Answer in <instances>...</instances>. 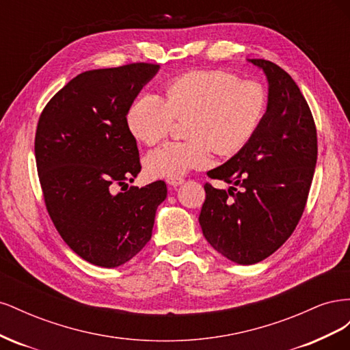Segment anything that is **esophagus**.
Returning <instances> with one entry per match:
<instances>
[{
  "label": "esophagus",
  "mask_w": 350,
  "mask_h": 350,
  "mask_svg": "<svg viewBox=\"0 0 350 350\" xmlns=\"http://www.w3.org/2000/svg\"><path fill=\"white\" fill-rule=\"evenodd\" d=\"M183 183H184L183 178H167V179H166V184H167L169 187H172V188H175V187H178V185H181Z\"/></svg>",
  "instance_id": "1"
}]
</instances>
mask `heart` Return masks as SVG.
<instances>
[{"label":"heart","instance_id":"obj_1","mask_svg":"<svg viewBox=\"0 0 350 350\" xmlns=\"http://www.w3.org/2000/svg\"><path fill=\"white\" fill-rule=\"evenodd\" d=\"M267 109V93L256 80L226 70L189 71L165 83L162 96L142 94L126 111V126L137 140L154 146L174 118H188L187 142H169L144 159L150 178H181L210 162L211 147L234 154L245 146Z\"/></svg>","mask_w":350,"mask_h":350}]
</instances>
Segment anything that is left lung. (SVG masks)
<instances>
[{"mask_svg":"<svg viewBox=\"0 0 350 350\" xmlns=\"http://www.w3.org/2000/svg\"><path fill=\"white\" fill-rule=\"evenodd\" d=\"M269 81L267 111L251 140L207 175L198 217L207 242L228 260L262 261L286 242L304 213L317 163V129L299 88L283 68L248 59Z\"/></svg>","mask_w":350,"mask_h":350,"instance_id":"8db88e82","label":"left lung"}]
</instances>
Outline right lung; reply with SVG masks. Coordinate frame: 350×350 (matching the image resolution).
Instances as JSON below:
<instances>
[{
  "mask_svg": "<svg viewBox=\"0 0 350 350\" xmlns=\"http://www.w3.org/2000/svg\"><path fill=\"white\" fill-rule=\"evenodd\" d=\"M157 71L147 62L84 71L39 116L35 156L46 210L67 245L94 266L118 267L137 256L167 194L163 181L126 184L142 171L126 111Z\"/></svg>",
  "mask_w": 350,
  "mask_h": 350,
  "instance_id": "add662e5",
  "label": "right lung"
}]
</instances>
